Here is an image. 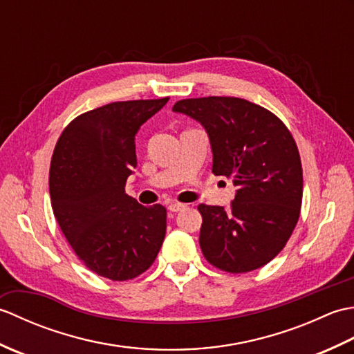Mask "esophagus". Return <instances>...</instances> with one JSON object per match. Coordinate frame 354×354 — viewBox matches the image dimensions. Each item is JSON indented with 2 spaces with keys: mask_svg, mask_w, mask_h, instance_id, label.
<instances>
[{
  "mask_svg": "<svg viewBox=\"0 0 354 354\" xmlns=\"http://www.w3.org/2000/svg\"><path fill=\"white\" fill-rule=\"evenodd\" d=\"M185 204H178V202H171V204L169 205V209L171 213H178V212H183V209H185Z\"/></svg>",
  "mask_w": 354,
  "mask_h": 354,
  "instance_id": "obj_1",
  "label": "esophagus"
}]
</instances>
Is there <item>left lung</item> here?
Instances as JSON below:
<instances>
[{
    "label": "left lung",
    "mask_w": 354,
    "mask_h": 354,
    "mask_svg": "<svg viewBox=\"0 0 354 354\" xmlns=\"http://www.w3.org/2000/svg\"><path fill=\"white\" fill-rule=\"evenodd\" d=\"M204 127L213 152V173L232 178L230 208L198 207L204 257L225 272L265 266L280 252L298 222L303 169L288 127L272 112L237 97H202L171 109Z\"/></svg>",
    "instance_id": "1"
}]
</instances>
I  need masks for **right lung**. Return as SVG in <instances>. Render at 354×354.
<instances>
[{
	"mask_svg": "<svg viewBox=\"0 0 354 354\" xmlns=\"http://www.w3.org/2000/svg\"><path fill=\"white\" fill-rule=\"evenodd\" d=\"M167 102H114L88 111L65 127L53 152V213L84 265L109 280L145 272L164 242L165 208L138 204L124 187L137 167L135 135Z\"/></svg>",
	"mask_w": 354,
	"mask_h": 354,
	"instance_id": "add662e5",
	"label": "right lung"
}]
</instances>
